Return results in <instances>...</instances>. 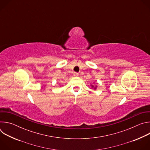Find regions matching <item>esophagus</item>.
Returning <instances> with one entry per match:
<instances>
[{
  "label": "esophagus",
  "instance_id": "esophagus-1",
  "mask_svg": "<svg viewBox=\"0 0 150 150\" xmlns=\"http://www.w3.org/2000/svg\"><path fill=\"white\" fill-rule=\"evenodd\" d=\"M74 75L75 76H78L79 75V74H78V73H76V72H74Z\"/></svg>",
  "mask_w": 150,
  "mask_h": 150
}]
</instances>
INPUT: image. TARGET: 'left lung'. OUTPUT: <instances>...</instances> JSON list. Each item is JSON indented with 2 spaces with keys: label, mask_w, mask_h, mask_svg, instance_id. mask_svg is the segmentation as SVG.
Instances as JSON below:
<instances>
[{
  "label": "left lung",
  "mask_w": 150,
  "mask_h": 150,
  "mask_svg": "<svg viewBox=\"0 0 150 150\" xmlns=\"http://www.w3.org/2000/svg\"><path fill=\"white\" fill-rule=\"evenodd\" d=\"M91 86L92 88H93V89H94V90H96V89H97V85H94V84H91Z\"/></svg>",
  "instance_id": "1"
}]
</instances>
